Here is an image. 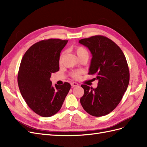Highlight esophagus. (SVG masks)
I'll use <instances>...</instances> for the list:
<instances>
[{
	"instance_id": "esophagus-1",
	"label": "esophagus",
	"mask_w": 147,
	"mask_h": 147,
	"mask_svg": "<svg viewBox=\"0 0 147 147\" xmlns=\"http://www.w3.org/2000/svg\"><path fill=\"white\" fill-rule=\"evenodd\" d=\"M71 86L72 87H75V86H78V84L76 82H72L71 83Z\"/></svg>"
}]
</instances>
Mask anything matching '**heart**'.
<instances>
[{
    "label": "heart",
    "instance_id": "heart-1",
    "mask_svg": "<svg viewBox=\"0 0 147 147\" xmlns=\"http://www.w3.org/2000/svg\"><path fill=\"white\" fill-rule=\"evenodd\" d=\"M75 52H76L77 55L78 56V57H79V59H81L82 57H89V53L88 51V50H86V48H84L82 47H78L77 48H75ZM63 53L60 56L59 58V61H61L62 58H63ZM81 71H77V72H74L72 74V77L74 78H78L79 77L80 74H81Z\"/></svg>",
    "mask_w": 147,
    "mask_h": 147
}]
</instances>
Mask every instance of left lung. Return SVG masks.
Masks as SVG:
<instances>
[{"label":"left lung","mask_w":147,"mask_h":147,"mask_svg":"<svg viewBox=\"0 0 147 147\" xmlns=\"http://www.w3.org/2000/svg\"><path fill=\"white\" fill-rule=\"evenodd\" d=\"M78 42L91 51L92 57L88 74L95 75L98 80L95 89L82 84L84 94L80 103L92 116H104L117 107L128 86L129 71L125 56L112 40L102 35Z\"/></svg>","instance_id":"obj_1"}]
</instances>
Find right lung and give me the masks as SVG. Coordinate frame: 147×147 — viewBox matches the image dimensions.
<instances>
[{"label":"right lung","mask_w":147,"mask_h":147,"mask_svg":"<svg viewBox=\"0 0 147 147\" xmlns=\"http://www.w3.org/2000/svg\"><path fill=\"white\" fill-rule=\"evenodd\" d=\"M68 40L50 38L31 46L22 58L18 83L21 94L31 110L50 117L61 109L70 84L53 86L51 74L59 70V57Z\"/></svg>","instance_id":"add662e5"}]
</instances>
